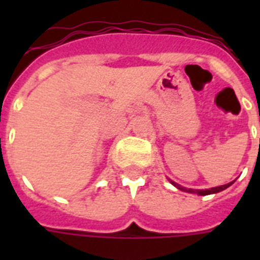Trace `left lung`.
I'll use <instances>...</instances> for the list:
<instances>
[{
    "label": "left lung",
    "mask_w": 260,
    "mask_h": 260,
    "mask_svg": "<svg viewBox=\"0 0 260 260\" xmlns=\"http://www.w3.org/2000/svg\"><path fill=\"white\" fill-rule=\"evenodd\" d=\"M171 183H173L175 187H178L179 190H182V191H187V193H196L198 194V196H208V194H214V193H218V191H222V190H225L226 187H230L234 182H230V183H226V185H221V186H217V187H212V189H205V190H194V189H186V187H183V186L178 185V183H175L174 181H170Z\"/></svg>",
    "instance_id": "obj_1"
}]
</instances>
